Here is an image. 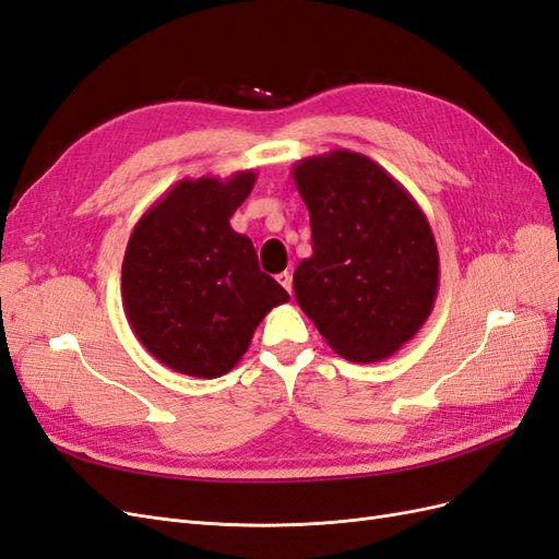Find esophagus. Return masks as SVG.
Wrapping results in <instances>:
<instances>
[{
	"label": "esophagus",
	"instance_id": "34e87169",
	"mask_svg": "<svg viewBox=\"0 0 559 559\" xmlns=\"http://www.w3.org/2000/svg\"><path fill=\"white\" fill-rule=\"evenodd\" d=\"M277 282H280V284L284 286V289L289 292V294L294 292V280H292V273H286V270H284V273H280V275H277Z\"/></svg>",
	"mask_w": 559,
	"mask_h": 559
}]
</instances>
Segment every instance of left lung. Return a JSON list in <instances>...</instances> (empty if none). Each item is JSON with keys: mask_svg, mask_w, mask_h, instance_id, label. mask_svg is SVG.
I'll return each mask as SVG.
<instances>
[{"mask_svg": "<svg viewBox=\"0 0 559 559\" xmlns=\"http://www.w3.org/2000/svg\"><path fill=\"white\" fill-rule=\"evenodd\" d=\"M310 212L312 257L294 273L300 310L343 359L392 357L429 319L438 249L415 198L382 165L347 148L292 167Z\"/></svg>", "mask_w": 559, "mask_h": 559, "instance_id": "obj_1", "label": "left lung"}]
</instances>
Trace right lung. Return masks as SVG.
Listing matches in <instances>:
<instances>
[{"mask_svg": "<svg viewBox=\"0 0 559 559\" xmlns=\"http://www.w3.org/2000/svg\"><path fill=\"white\" fill-rule=\"evenodd\" d=\"M257 177L240 170L228 179H181L132 228L123 310L151 357L181 376H226L263 317L289 300L261 273L247 235L230 228Z\"/></svg>", "mask_w": 559, "mask_h": 559, "instance_id": "obj_1", "label": "right lung"}]
</instances>
